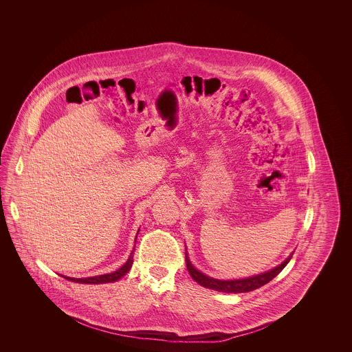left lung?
I'll use <instances>...</instances> for the list:
<instances>
[{"label": "left lung", "instance_id": "obj_1", "mask_svg": "<svg viewBox=\"0 0 352 352\" xmlns=\"http://www.w3.org/2000/svg\"><path fill=\"white\" fill-rule=\"evenodd\" d=\"M292 256H293V253H290L289 257L280 265H277L276 268L269 269L264 273L245 277V278H239V280H219V278H214V277H210V276L201 273V270H198L191 264L187 252H186V265H187L188 273L192 277V280L201 285L203 287L212 289V290L221 292V293H247V292H252L254 289H258V287L268 284L269 281H272L287 265Z\"/></svg>", "mask_w": 352, "mask_h": 352}]
</instances>
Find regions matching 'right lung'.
Masks as SVG:
<instances>
[{
    "label": "right lung",
    "mask_w": 352,
    "mask_h": 352,
    "mask_svg": "<svg viewBox=\"0 0 352 352\" xmlns=\"http://www.w3.org/2000/svg\"><path fill=\"white\" fill-rule=\"evenodd\" d=\"M140 232V230L137 231V234ZM135 239H137V236H135ZM133 251L131 253V256L128 257V260H126V263L121 267V268H118V270H115V272H112V273H107V274H100V276H95V277H87V278H75V277H67V276H62V277H65L66 280L68 281H72V283H78V284H107V283H115V281H118L120 278H122L131 268H132V264H133Z\"/></svg>",
    "instance_id": "right-lung-1"
}]
</instances>
